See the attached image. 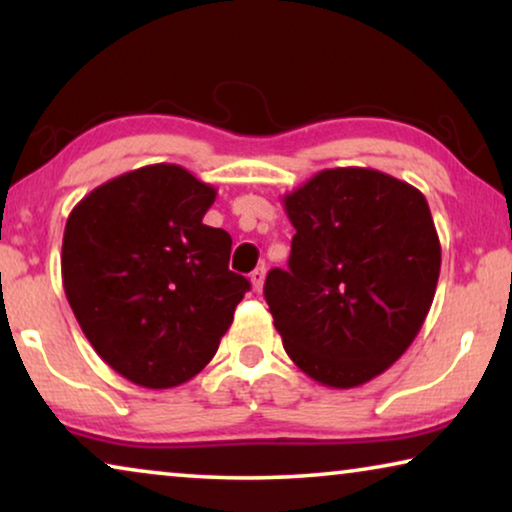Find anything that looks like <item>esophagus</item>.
Returning <instances> with one entry per match:
<instances>
[{
	"label": "esophagus",
	"mask_w": 512,
	"mask_h": 512,
	"mask_svg": "<svg viewBox=\"0 0 512 512\" xmlns=\"http://www.w3.org/2000/svg\"><path fill=\"white\" fill-rule=\"evenodd\" d=\"M249 279H251V286H254V291L261 293L263 282H265V265H258V268L249 275Z\"/></svg>",
	"instance_id": "34e87169"
}]
</instances>
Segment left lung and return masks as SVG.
I'll return each instance as SVG.
<instances>
[{
    "label": "left lung",
    "mask_w": 512,
    "mask_h": 512,
    "mask_svg": "<svg viewBox=\"0 0 512 512\" xmlns=\"http://www.w3.org/2000/svg\"><path fill=\"white\" fill-rule=\"evenodd\" d=\"M282 205L296 235L265 300L286 354L324 387H361L401 359L431 310L440 240L429 202L391 174L333 167Z\"/></svg>",
    "instance_id": "obj_1"
}]
</instances>
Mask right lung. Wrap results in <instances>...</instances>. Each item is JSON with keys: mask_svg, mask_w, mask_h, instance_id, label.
Segmentation results:
<instances>
[{"mask_svg": "<svg viewBox=\"0 0 512 512\" xmlns=\"http://www.w3.org/2000/svg\"><path fill=\"white\" fill-rule=\"evenodd\" d=\"M216 188L174 163L144 165L76 202L62 286L100 359L146 389L200 373L249 282L228 270L230 235L205 226Z\"/></svg>", "mask_w": 512, "mask_h": 512, "instance_id": "obj_1", "label": "right lung"}]
</instances>
